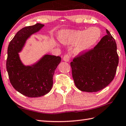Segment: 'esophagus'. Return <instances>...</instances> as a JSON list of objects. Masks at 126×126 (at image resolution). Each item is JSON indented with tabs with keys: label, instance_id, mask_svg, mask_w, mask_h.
<instances>
[{
	"label": "esophagus",
	"instance_id": "34e87169",
	"mask_svg": "<svg viewBox=\"0 0 126 126\" xmlns=\"http://www.w3.org/2000/svg\"><path fill=\"white\" fill-rule=\"evenodd\" d=\"M70 57V56L69 54L66 53V55H65L63 57V61H64L65 62H69V61Z\"/></svg>",
	"mask_w": 126,
	"mask_h": 126
}]
</instances>
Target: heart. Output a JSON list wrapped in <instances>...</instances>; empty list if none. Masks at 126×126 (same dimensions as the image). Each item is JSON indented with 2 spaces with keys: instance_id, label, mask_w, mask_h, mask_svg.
<instances>
[{
  "instance_id": "b5f03b06",
  "label": "heart",
  "mask_w": 126,
  "mask_h": 126,
  "mask_svg": "<svg viewBox=\"0 0 126 126\" xmlns=\"http://www.w3.org/2000/svg\"><path fill=\"white\" fill-rule=\"evenodd\" d=\"M101 31L97 27H92L87 30L63 31L59 34V40L67 44H76L74 52L76 55L90 49L101 36Z\"/></svg>"
}]
</instances>
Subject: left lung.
Here are the masks:
<instances>
[{
  "label": "left lung",
  "mask_w": 126,
  "mask_h": 126,
  "mask_svg": "<svg viewBox=\"0 0 126 126\" xmlns=\"http://www.w3.org/2000/svg\"><path fill=\"white\" fill-rule=\"evenodd\" d=\"M94 48L79 53L70 63L72 76L79 90L95 92L114 80L119 64L116 43L108 30Z\"/></svg>",
  "instance_id": "obj_1"
}]
</instances>
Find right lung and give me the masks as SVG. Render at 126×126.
<instances>
[{"label": "right lung", "mask_w": 126, "mask_h": 126, "mask_svg": "<svg viewBox=\"0 0 126 126\" xmlns=\"http://www.w3.org/2000/svg\"><path fill=\"white\" fill-rule=\"evenodd\" d=\"M44 24L24 27L10 42L7 48L6 69L13 87L28 97H39L48 93L53 85V76L61 58L46 55L35 64L24 66L18 53L31 35L39 31Z\"/></svg>", "instance_id": "1"}]
</instances>
